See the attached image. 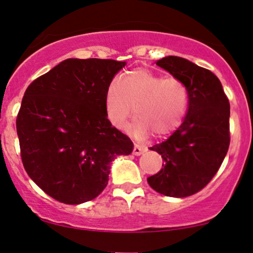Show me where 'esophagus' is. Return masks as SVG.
<instances>
[{
  "label": "esophagus",
  "instance_id": "esophagus-1",
  "mask_svg": "<svg viewBox=\"0 0 253 253\" xmlns=\"http://www.w3.org/2000/svg\"><path fill=\"white\" fill-rule=\"evenodd\" d=\"M147 150L146 147H142V146H139V145H134V148H133V154L134 155H141L143 154Z\"/></svg>",
  "mask_w": 253,
  "mask_h": 253
}]
</instances>
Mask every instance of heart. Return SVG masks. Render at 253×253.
<instances>
[{"label":"heart","instance_id":"1","mask_svg":"<svg viewBox=\"0 0 253 253\" xmlns=\"http://www.w3.org/2000/svg\"><path fill=\"white\" fill-rule=\"evenodd\" d=\"M137 116L129 130L136 137L150 132L161 137L174 133L183 123L189 107V92L181 79L145 68L133 69L112 82L105 95L106 117L121 129L133 112Z\"/></svg>","mask_w":253,"mask_h":253}]
</instances>
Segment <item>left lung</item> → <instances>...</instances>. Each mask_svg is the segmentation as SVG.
Listing matches in <instances>:
<instances>
[{"label":"left lung","instance_id":"1","mask_svg":"<svg viewBox=\"0 0 253 253\" xmlns=\"http://www.w3.org/2000/svg\"><path fill=\"white\" fill-rule=\"evenodd\" d=\"M189 92L183 123L167 140L150 147L165 164L147 178L158 193L187 197L202 190L218 170L230 145V104L219 79L189 60L168 56L156 62Z\"/></svg>","mask_w":253,"mask_h":253}]
</instances>
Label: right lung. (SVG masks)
<instances>
[{"instance_id": "right-lung-1", "label": "right lung", "mask_w": 253, "mask_h": 253, "mask_svg": "<svg viewBox=\"0 0 253 253\" xmlns=\"http://www.w3.org/2000/svg\"><path fill=\"white\" fill-rule=\"evenodd\" d=\"M126 62L69 58L28 86L16 119L25 171L58 202L93 200L108 183L111 164L133 142L112 126L105 95Z\"/></svg>"}]
</instances>
